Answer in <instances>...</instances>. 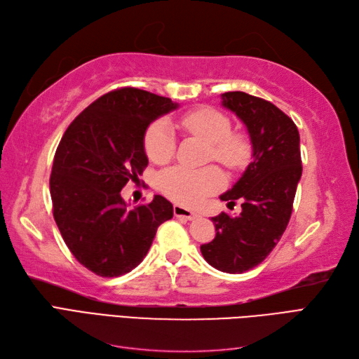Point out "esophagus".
<instances>
[{
    "instance_id": "esophagus-1",
    "label": "esophagus",
    "mask_w": 359,
    "mask_h": 359,
    "mask_svg": "<svg viewBox=\"0 0 359 359\" xmlns=\"http://www.w3.org/2000/svg\"><path fill=\"white\" fill-rule=\"evenodd\" d=\"M173 214H175V217H181V219H187V220H196L199 217L196 212L184 208V206H181V205L173 206Z\"/></svg>"
}]
</instances>
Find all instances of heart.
I'll return each mask as SVG.
<instances>
[{
	"label": "heart",
	"instance_id": "b5f03b06",
	"mask_svg": "<svg viewBox=\"0 0 359 359\" xmlns=\"http://www.w3.org/2000/svg\"><path fill=\"white\" fill-rule=\"evenodd\" d=\"M180 124L186 132L210 144V158L231 169L243 168L252 153L248 137L244 133L232 132L231 119L212 107H199L184 114ZM144 144L148 158L157 165L168 163L175 154V135L166 119H158L149 126ZM224 184L223 172L215 166L205 169L177 166L161 172L158 177L160 190L172 201L186 206L201 203L222 190Z\"/></svg>",
	"mask_w": 359,
	"mask_h": 359
}]
</instances>
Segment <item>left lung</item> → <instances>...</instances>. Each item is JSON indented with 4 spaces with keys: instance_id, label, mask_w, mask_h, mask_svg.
Returning a JSON list of instances; mask_svg holds the SVG:
<instances>
[{
    "instance_id": "obj_1",
    "label": "left lung",
    "mask_w": 359,
    "mask_h": 359,
    "mask_svg": "<svg viewBox=\"0 0 359 359\" xmlns=\"http://www.w3.org/2000/svg\"><path fill=\"white\" fill-rule=\"evenodd\" d=\"M222 100L245 124L253 160L220 196L229 205L241 199V214L212 217L215 238L201 245V252L215 269L241 274L264 262L286 231L302 173L299 133L283 111L260 97L229 91Z\"/></svg>"
}]
</instances>
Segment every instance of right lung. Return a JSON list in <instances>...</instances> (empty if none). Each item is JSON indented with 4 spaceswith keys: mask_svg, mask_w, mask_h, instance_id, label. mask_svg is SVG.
<instances>
[{
    "mask_svg": "<svg viewBox=\"0 0 359 359\" xmlns=\"http://www.w3.org/2000/svg\"><path fill=\"white\" fill-rule=\"evenodd\" d=\"M177 106L126 86L91 103L61 137L49 180L53 219L76 260L97 276L130 273L147 256L157 227L173 217L172 203L158 194L128 210L121 190L148 166V126Z\"/></svg>",
    "mask_w": 359,
    "mask_h": 359,
    "instance_id": "obj_1",
    "label": "right lung"
}]
</instances>
